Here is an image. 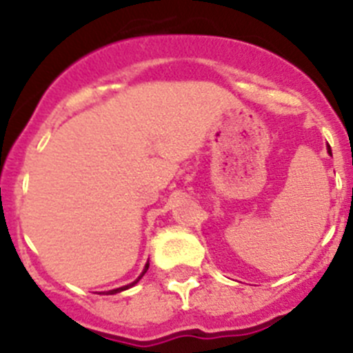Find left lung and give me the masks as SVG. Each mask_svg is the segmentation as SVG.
<instances>
[{"mask_svg": "<svg viewBox=\"0 0 353 353\" xmlns=\"http://www.w3.org/2000/svg\"><path fill=\"white\" fill-rule=\"evenodd\" d=\"M329 152H330V146H329Z\"/></svg>", "mask_w": 353, "mask_h": 353, "instance_id": "8db88e82", "label": "left lung"}]
</instances>
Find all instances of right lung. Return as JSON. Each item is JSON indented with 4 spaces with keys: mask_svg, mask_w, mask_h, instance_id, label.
<instances>
[{
    "mask_svg": "<svg viewBox=\"0 0 353 353\" xmlns=\"http://www.w3.org/2000/svg\"><path fill=\"white\" fill-rule=\"evenodd\" d=\"M148 265H150V263H146V265H145V270H143V274H141V276H139V277H138V279H136V281H134V283H130V285H127V286H121V288H117V290H111V292H108V295H113V293H118V292H123V290H127V288H130V286H134V285H136V283H138V281H139V279H141V277H143V276H145V272H146V270H148Z\"/></svg>",
    "mask_w": 353,
    "mask_h": 353,
    "instance_id": "right-lung-1",
    "label": "right lung"
}]
</instances>
